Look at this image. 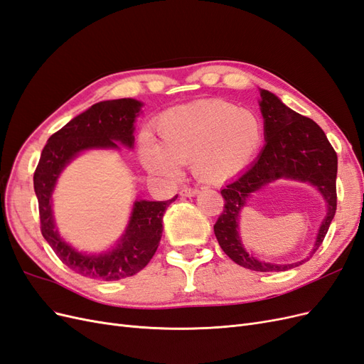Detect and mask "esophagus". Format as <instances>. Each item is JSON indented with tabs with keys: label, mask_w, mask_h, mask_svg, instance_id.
I'll return each instance as SVG.
<instances>
[{
	"label": "esophagus",
	"mask_w": 364,
	"mask_h": 364,
	"mask_svg": "<svg viewBox=\"0 0 364 364\" xmlns=\"http://www.w3.org/2000/svg\"><path fill=\"white\" fill-rule=\"evenodd\" d=\"M197 193H199V190H197V188H191V186H183V188L181 190V196H182V197H193V196H196Z\"/></svg>",
	"instance_id": "obj_1"
}]
</instances>
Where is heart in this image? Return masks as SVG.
I'll return each mask as SVG.
<instances>
[{
	"mask_svg": "<svg viewBox=\"0 0 364 364\" xmlns=\"http://www.w3.org/2000/svg\"><path fill=\"white\" fill-rule=\"evenodd\" d=\"M159 142L141 141V162L156 174H179L181 164L193 162L197 178L223 183L243 171L257 156L264 127L249 109L209 98L176 106L156 119Z\"/></svg>",
	"mask_w": 364,
	"mask_h": 364,
	"instance_id": "1",
	"label": "heart"
}]
</instances>
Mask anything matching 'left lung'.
Instances as JSON below:
<instances>
[{"instance_id":"8db88e82","label":"left lung","mask_w":364,"mask_h":364,"mask_svg":"<svg viewBox=\"0 0 364 364\" xmlns=\"http://www.w3.org/2000/svg\"><path fill=\"white\" fill-rule=\"evenodd\" d=\"M261 114L264 118L266 146L258 159L243 174L222 190L223 213L214 225L220 247L238 266L255 272H284L297 267L305 259L291 264H273L249 255L241 245L238 217L252 193L278 179L308 182L321 191L326 202V215L318 229L313 253L322 245L337 209V153L329 144L325 132L311 118L294 112L279 98L261 90Z\"/></svg>"}]
</instances>
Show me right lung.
<instances>
[{"label": "right lung", "mask_w": 364, "mask_h": 364, "mask_svg": "<svg viewBox=\"0 0 364 364\" xmlns=\"http://www.w3.org/2000/svg\"><path fill=\"white\" fill-rule=\"evenodd\" d=\"M142 103L134 98H118L92 105L87 111L73 118L56 134L41 153L33 176L39 203L41 232L59 259L75 273L92 279L118 281L144 269L155 255L162 237L165 209L176 200H136L126 232L117 246L100 255L77 252L60 238L54 225L51 194L59 174L80 151L90 149H118V142L134 147V123Z\"/></svg>", "instance_id": "add662e5"}]
</instances>
